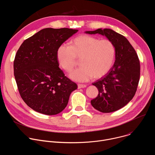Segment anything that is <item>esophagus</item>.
Segmentation results:
<instances>
[{"label":"esophagus","mask_w":155,"mask_h":155,"mask_svg":"<svg viewBox=\"0 0 155 155\" xmlns=\"http://www.w3.org/2000/svg\"><path fill=\"white\" fill-rule=\"evenodd\" d=\"M86 87V84H78V89H80V88H83Z\"/></svg>","instance_id":"34e87169"}]
</instances>
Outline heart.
Here are the masks:
<instances>
[{
    "label": "heart",
    "instance_id": "heart-1",
    "mask_svg": "<svg viewBox=\"0 0 155 155\" xmlns=\"http://www.w3.org/2000/svg\"><path fill=\"white\" fill-rule=\"evenodd\" d=\"M58 63L66 72H71L77 65V59H81V67L74 70L69 77L76 81L85 82L100 78L111 69L115 56V48L112 41L86 34L75 38L71 47L62 44L56 52Z\"/></svg>",
    "mask_w": 155,
    "mask_h": 155
}]
</instances>
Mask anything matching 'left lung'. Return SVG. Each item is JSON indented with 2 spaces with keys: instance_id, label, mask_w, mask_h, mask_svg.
Wrapping results in <instances>:
<instances>
[{
  "instance_id": "1",
  "label": "left lung",
  "mask_w": 155,
  "mask_h": 155,
  "mask_svg": "<svg viewBox=\"0 0 155 155\" xmlns=\"http://www.w3.org/2000/svg\"><path fill=\"white\" fill-rule=\"evenodd\" d=\"M85 33L105 36L115 46V63L105 77L93 83L99 94L91 104L102 113L117 111L128 104L137 91L140 71L138 56L127 39L112 29L101 28Z\"/></svg>"
}]
</instances>
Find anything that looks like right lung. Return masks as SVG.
Segmentation results:
<instances>
[{"mask_svg": "<svg viewBox=\"0 0 155 155\" xmlns=\"http://www.w3.org/2000/svg\"><path fill=\"white\" fill-rule=\"evenodd\" d=\"M78 32L69 28H45L25 40L13 62L20 96L35 111L56 115L67 106L77 85L59 68L58 47Z\"/></svg>", "mask_w": 155, "mask_h": 155, "instance_id": "add662e5", "label": "right lung"}]
</instances>
